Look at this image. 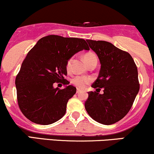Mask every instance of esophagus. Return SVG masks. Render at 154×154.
<instances>
[{"instance_id":"obj_1","label":"esophagus","mask_w":154,"mask_h":154,"mask_svg":"<svg viewBox=\"0 0 154 154\" xmlns=\"http://www.w3.org/2000/svg\"><path fill=\"white\" fill-rule=\"evenodd\" d=\"M81 92V90H79V89H77V93L78 94V93H79V92Z\"/></svg>"}]
</instances>
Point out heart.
Returning a JSON list of instances; mask_svg holds the SVG:
<instances>
[{"label": "heart", "mask_w": 154, "mask_h": 154, "mask_svg": "<svg viewBox=\"0 0 154 154\" xmlns=\"http://www.w3.org/2000/svg\"><path fill=\"white\" fill-rule=\"evenodd\" d=\"M84 60L86 62V64H88V66L91 63L94 62H97V56L94 54L93 52H88L84 55ZM72 63V57L69 58L67 60L66 64V69L68 72L70 71L71 69ZM92 79L91 78L88 77H85V76H80V75H77L73 77L71 79V82L72 85H75V87H77L79 89H83L88 85L89 83L91 82Z\"/></svg>", "instance_id": "heart-1"}]
</instances>
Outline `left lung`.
Instances as JSON below:
<instances>
[{
  "instance_id": "left-lung-1",
  "label": "left lung",
  "mask_w": 154,
  "mask_h": 154,
  "mask_svg": "<svg viewBox=\"0 0 154 154\" xmlns=\"http://www.w3.org/2000/svg\"><path fill=\"white\" fill-rule=\"evenodd\" d=\"M101 64L99 75L92 85L97 92H89L85 107L92 119L112 125L126 116L140 89L138 69L127 51L105 41L87 40ZM103 89V94L97 90Z\"/></svg>"
}]
</instances>
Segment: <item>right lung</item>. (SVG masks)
I'll return each instance as SVG.
<instances>
[{
	"instance_id": "obj_1",
	"label": "right lung",
	"mask_w": 154,
	"mask_h": 154,
	"mask_svg": "<svg viewBox=\"0 0 154 154\" xmlns=\"http://www.w3.org/2000/svg\"><path fill=\"white\" fill-rule=\"evenodd\" d=\"M83 49L90 48L82 38L49 35L28 52L15 82L18 107L26 118L36 124L49 125L64 116L76 88H54L53 85L69 84L64 79L66 62Z\"/></svg>"
}]
</instances>
